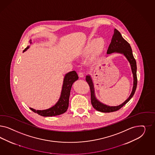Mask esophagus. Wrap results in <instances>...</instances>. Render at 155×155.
Here are the masks:
<instances>
[{"instance_id": "34e87169", "label": "esophagus", "mask_w": 155, "mask_h": 155, "mask_svg": "<svg viewBox=\"0 0 155 155\" xmlns=\"http://www.w3.org/2000/svg\"><path fill=\"white\" fill-rule=\"evenodd\" d=\"M78 75H79V76L80 78H83V77H84V74H83V73H82L81 72H78Z\"/></svg>"}]
</instances>
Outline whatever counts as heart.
Returning <instances> with one entry per match:
<instances>
[{
    "mask_svg": "<svg viewBox=\"0 0 155 155\" xmlns=\"http://www.w3.org/2000/svg\"><path fill=\"white\" fill-rule=\"evenodd\" d=\"M105 48V41L102 38L89 40L81 50L83 55H87L92 52V56L96 57L100 55Z\"/></svg>",
    "mask_w": 155,
    "mask_h": 155,
    "instance_id": "heart-1",
    "label": "heart"
}]
</instances>
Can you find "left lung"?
Returning <instances> with one entry per match:
<instances>
[{
	"label": "left lung",
	"instance_id": "obj_1",
	"mask_svg": "<svg viewBox=\"0 0 155 155\" xmlns=\"http://www.w3.org/2000/svg\"><path fill=\"white\" fill-rule=\"evenodd\" d=\"M114 52L120 53V54H123L130 62L132 72L133 74V76H134L133 89L129 97L121 104L118 106H109V105H105L103 103H101L96 98L93 81L90 75H87L86 76L85 80L88 83L90 87L91 104L95 110L101 112L109 113V112H115L117 110H120L121 107H123L124 105L126 104L130 101V99L133 97L137 87V74H136L137 66H136V61L132 54V48L130 47V44L122 37L120 32L118 30H116V28L114 31L112 38L109 45L108 49L107 50V54H110Z\"/></svg>",
	"mask_w": 155,
	"mask_h": 155
}]
</instances>
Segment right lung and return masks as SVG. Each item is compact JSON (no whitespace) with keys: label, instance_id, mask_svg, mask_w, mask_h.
<instances>
[{"label":"right lung","instance_id":"1","mask_svg":"<svg viewBox=\"0 0 155 155\" xmlns=\"http://www.w3.org/2000/svg\"><path fill=\"white\" fill-rule=\"evenodd\" d=\"M30 43H31V40H30ZM29 47V46H27L23 51V52L28 50ZM78 79V75L75 71H72L67 73L65 74L64 78L60 98L55 105L47 110H35L32 108H30V110L38 115L44 117L54 116L64 114L68 107L70 91L72 85Z\"/></svg>","mask_w":155,"mask_h":155}]
</instances>
